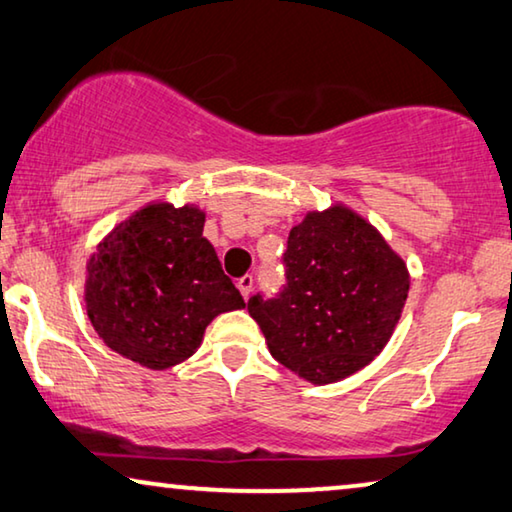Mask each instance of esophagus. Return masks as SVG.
I'll list each match as a JSON object with an SVG mask.
<instances>
[{
	"label": "esophagus",
	"instance_id": "1",
	"mask_svg": "<svg viewBox=\"0 0 512 512\" xmlns=\"http://www.w3.org/2000/svg\"><path fill=\"white\" fill-rule=\"evenodd\" d=\"M253 276H243V278H239V283H236V287H239V292L243 294V299H248L250 297V292H253Z\"/></svg>",
	"mask_w": 512,
	"mask_h": 512
}]
</instances>
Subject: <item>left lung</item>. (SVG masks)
Segmentation results:
<instances>
[{"instance_id":"1","label":"left lung","mask_w":512,"mask_h":512,"mask_svg":"<svg viewBox=\"0 0 512 512\" xmlns=\"http://www.w3.org/2000/svg\"><path fill=\"white\" fill-rule=\"evenodd\" d=\"M285 285L248 301L273 359L315 385L364 369L390 341L408 297V269L383 236L345 206L308 213L283 255Z\"/></svg>"}]
</instances>
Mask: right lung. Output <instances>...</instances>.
I'll list each match as a JSON object with an SVG mask.
<instances>
[{"instance_id":"add662e5","label":"right lung","mask_w":512,"mask_h":512,"mask_svg":"<svg viewBox=\"0 0 512 512\" xmlns=\"http://www.w3.org/2000/svg\"><path fill=\"white\" fill-rule=\"evenodd\" d=\"M90 322L113 352L169 369L199 348L215 315L243 308L194 206L150 204L120 222L90 257Z\"/></svg>"}]
</instances>
